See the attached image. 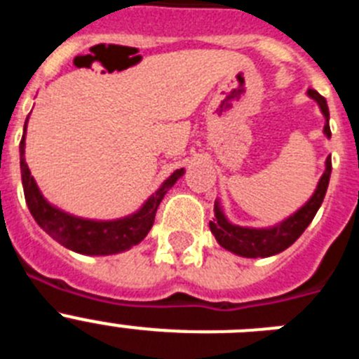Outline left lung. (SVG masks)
Masks as SVG:
<instances>
[{
  "label": "left lung",
  "mask_w": 359,
  "mask_h": 359,
  "mask_svg": "<svg viewBox=\"0 0 359 359\" xmlns=\"http://www.w3.org/2000/svg\"><path fill=\"white\" fill-rule=\"evenodd\" d=\"M307 93H309L311 98H315L316 102H318L320 109H322L323 116H325V128H323V133L331 138L327 100L315 90H309ZM331 169V158H327V161H325V172L320 177L318 187H316L313 198H311L297 214L291 215L290 219H286V221L278 224V226L268 228V230L236 226V224L228 223L226 217H224L223 212H221V208L215 205V219L210 221L212 233H214L217 243L221 244L223 248L230 250V252L237 253V255L250 257V259H257V257H271L284 252L286 248H290L291 244H293L298 237L302 236L304 230L309 226V223L313 221L316 212H318L320 205H322L323 198H325V192H327Z\"/></svg>",
  "instance_id": "left-lung-1"
}]
</instances>
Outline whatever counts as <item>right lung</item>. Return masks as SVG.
<instances>
[{
	"label": "right lung",
	"instance_id": "add662e5",
	"mask_svg": "<svg viewBox=\"0 0 359 359\" xmlns=\"http://www.w3.org/2000/svg\"><path fill=\"white\" fill-rule=\"evenodd\" d=\"M25 131H27V122H25ZM19 152H21V180H23L25 199L30 214L57 243L84 255H109V253L129 250L140 243L152 228L154 215L167 190L177 182V177L183 176V169L176 170L169 180H165L156 194H152L144 207L129 217L118 221H86L57 210L41 196L25 161V135L19 142Z\"/></svg>",
	"mask_w": 359,
	"mask_h": 359
}]
</instances>
